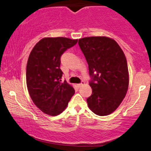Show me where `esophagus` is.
<instances>
[{
  "mask_svg": "<svg viewBox=\"0 0 151 151\" xmlns=\"http://www.w3.org/2000/svg\"><path fill=\"white\" fill-rule=\"evenodd\" d=\"M84 84H85V82H84V81H82L80 83H78L77 86L79 87V88H80V87H81V86H83V85H84Z\"/></svg>",
  "mask_w": 151,
  "mask_h": 151,
  "instance_id": "esophagus-1",
  "label": "esophagus"
}]
</instances>
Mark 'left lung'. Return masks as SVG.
Instances as JSON below:
<instances>
[{"instance_id": "1", "label": "left lung", "mask_w": 151, "mask_h": 151, "mask_svg": "<svg viewBox=\"0 0 151 151\" xmlns=\"http://www.w3.org/2000/svg\"><path fill=\"white\" fill-rule=\"evenodd\" d=\"M79 46L88 65L92 94L88 108L100 116L111 114L124 99L129 73L124 52L115 40L105 36L79 39Z\"/></svg>"}]
</instances>
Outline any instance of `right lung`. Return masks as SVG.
<instances>
[{"mask_svg": "<svg viewBox=\"0 0 151 151\" xmlns=\"http://www.w3.org/2000/svg\"><path fill=\"white\" fill-rule=\"evenodd\" d=\"M77 39L43 38L31 51L27 65L26 81L31 99L37 108L49 115L60 114L74 94V88L61 79L60 57Z\"/></svg>", "mask_w": 151, "mask_h": 151, "instance_id": "add662e5", "label": "right lung"}]
</instances>
